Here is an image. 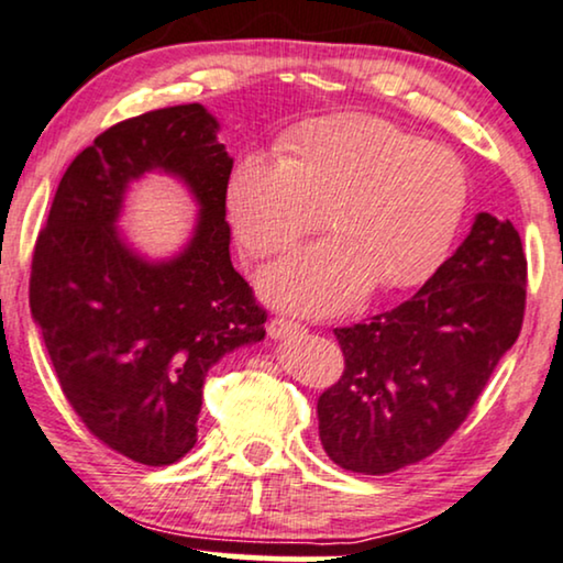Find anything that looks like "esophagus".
<instances>
[{"mask_svg":"<svg viewBox=\"0 0 563 563\" xmlns=\"http://www.w3.org/2000/svg\"><path fill=\"white\" fill-rule=\"evenodd\" d=\"M303 332L306 329L290 319H273L267 327V334L273 336V340H290V336H298Z\"/></svg>","mask_w":563,"mask_h":563,"instance_id":"34e87169","label":"esophagus"}]
</instances>
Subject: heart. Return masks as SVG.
Wrapping results in <instances>:
<instances>
[{"label": "heart", "mask_w": 563, "mask_h": 563, "mask_svg": "<svg viewBox=\"0 0 563 563\" xmlns=\"http://www.w3.org/2000/svg\"><path fill=\"white\" fill-rule=\"evenodd\" d=\"M283 152H246L231 167L227 208L257 257L327 223L336 231L260 275L269 303L332 313L373 283L401 290L434 273L468 206V172L451 148L376 115H329L296 125Z\"/></svg>", "instance_id": "heart-1"}]
</instances>
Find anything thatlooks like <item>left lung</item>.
<instances>
[{
    "label": "left lung",
    "instance_id": "1",
    "mask_svg": "<svg viewBox=\"0 0 563 563\" xmlns=\"http://www.w3.org/2000/svg\"><path fill=\"white\" fill-rule=\"evenodd\" d=\"M526 283L517 229L476 213L453 257L409 301L334 329L344 373L317 404L329 459L380 476L438 451L520 334Z\"/></svg>",
    "mask_w": 563,
    "mask_h": 563
}]
</instances>
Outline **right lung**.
Segmentation results:
<instances>
[{
    "mask_svg": "<svg viewBox=\"0 0 563 563\" xmlns=\"http://www.w3.org/2000/svg\"><path fill=\"white\" fill-rule=\"evenodd\" d=\"M203 104L123 120L64 172L30 275V311L56 378L87 430L144 466H169L198 440L208 371L265 340V311L231 265L227 183L234 167ZM146 174L194 198L191 239L148 258L117 231Z\"/></svg>",
    "mask_w": 563,
    "mask_h": 563,
    "instance_id": "add662e5",
    "label": "right lung"
}]
</instances>
